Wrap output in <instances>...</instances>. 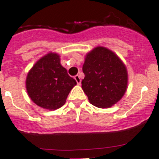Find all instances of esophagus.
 <instances>
[{
	"mask_svg": "<svg viewBox=\"0 0 159 159\" xmlns=\"http://www.w3.org/2000/svg\"><path fill=\"white\" fill-rule=\"evenodd\" d=\"M74 79H75V81H76L77 84H79V85H80V84H81V80H80V75H76L75 77H74Z\"/></svg>",
	"mask_w": 159,
	"mask_h": 159,
	"instance_id": "34e87169",
	"label": "esophagus"
}]
</instances>
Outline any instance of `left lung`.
<instances>
[{
  "label": "left lung",
  "instance_id": "left-lung-1",
  "mask_svg": "<svg viewBox=\"0 0 159 159\" xmlns=\"http://www.w3.org/2000/svg\"><path fill=\"white\" fill-rule=\"evenodd\" d=\"M83 72V90L97 107L113 106L127 91V67L116 53L106 48L99 46L86 55Z\"/></svg>",
  "mask_w": 159,
  "mask_h": 159
}]
</instances>
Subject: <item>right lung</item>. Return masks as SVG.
Masks as SVG:
<instances>
[{"instance_id":"obj_1","label":"right lung","mask_w":159,"mask_h":159,"mask_svg":"<svg viewBox=\"0 0 159 159\" xmlns=\"http://www.w3.org/2000/svg\"><path fill=\"white\" fill-rule=\"evenodd\" d=\"M76 81L60 64V55L49 52L30 69L26 78L28 95L39 107L57 110L65 103Z\"/></svg>"}]
</instances>
